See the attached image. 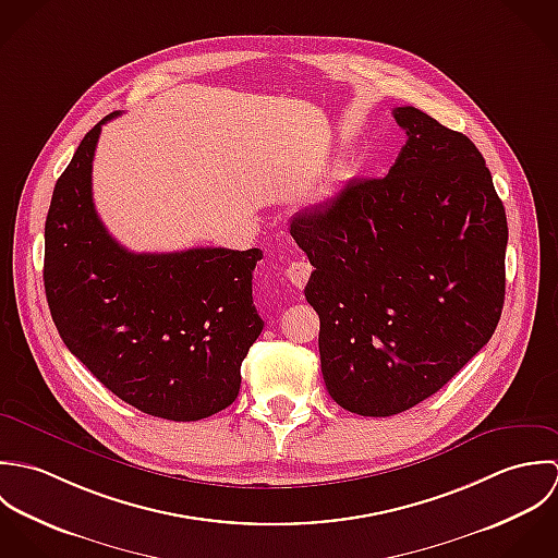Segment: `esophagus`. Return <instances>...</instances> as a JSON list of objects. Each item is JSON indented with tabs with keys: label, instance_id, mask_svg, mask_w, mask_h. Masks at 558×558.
<instances>
[{
	"label": "esophagus",
	"instance_id": "obj_1",
	"mask_svg": "<svg viewBox=\"0 0 558 558\" xmlns=\"http://www.w3.org/2000/svg\"><path fill=\"white\" fill-rule=\"evenodd\" d=\"M311 271H313V267H311L306 260H293V263L287 267V278H289L298 289H302V287L308 282Z\"/></svg>",
	"mask_w": 558,
	"mask_h": 558
}]
</instances>
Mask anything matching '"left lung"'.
<instances>
[{"label":"left lung","instance_id":"8db88e82","mask_svg":"<svg viewBox=\"0 0 558 558\" xmlns=\"http://www.w3.org/2000/svg\"><path fill=\"white\" fill-rule=\"evenodd\" d=\"M408 142L384 179L349 181L291 220L315 271L330 397L392 416L436 395L494 335L507 216L483 155L429 113L397 108Z\"/></svg>","mask_w":558,"mask_h":558}]
</instances>
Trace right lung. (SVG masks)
Listing matches in <instances>:
<instances>
[{
    "label": "right lung",
    "mask_w": 558,
    "mask_h": 558,
    "mask_svg": "<svg viewBox=\"0 0 558 558\" xmlns=\"http://www.w3.org/2000/svg\"><path fill=\"white\" fill-rule=\"evenodd\" d=\"M106 116L56 183L45 222V293L69 351L124 403L166 421L228 408L263 330L252 304L258 247L135 254L99 220L93 159Z\"/></svg>",
    "instance_id": "1"
}]
</instances>
